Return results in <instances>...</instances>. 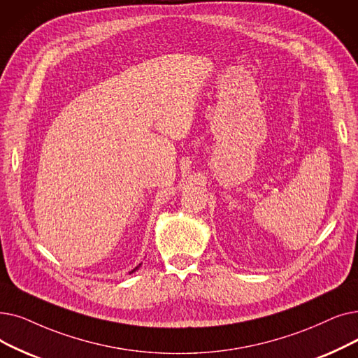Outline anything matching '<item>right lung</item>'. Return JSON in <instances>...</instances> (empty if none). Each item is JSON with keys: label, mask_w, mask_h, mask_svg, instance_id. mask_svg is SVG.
<instances>
[{"label": "right lung", "mask_w": 358, "mask_h": 358, "mask_svg": "<svg viewBox=\"0 0 358 358\" xmlns=\"http://www.w3.org/2000/svg\"><path fill=\"white\" fill-rule=\"evenodd\" d=\"M136 269H137V268H136Z\"/></svg>", "instance_id": "right-lung-1"}]
</instances>
